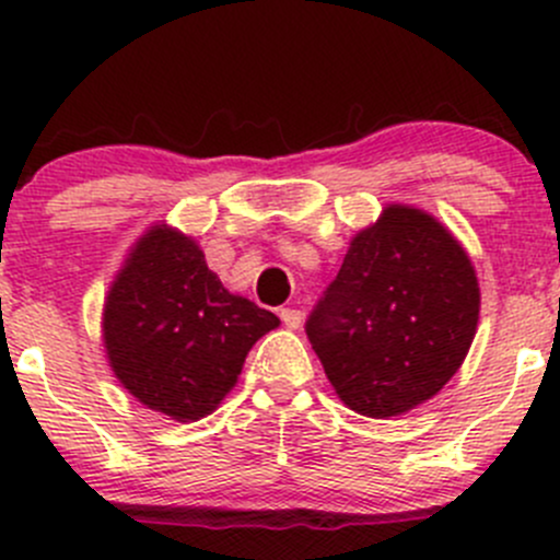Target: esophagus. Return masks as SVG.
Instances as JSON below:
<instances>
[{"label":"esophagus","instance_id":"1","mask_svg":"<svg viewBox=\"0 0 560 560\" xmlns=\"http://www.w3.org/2000/svg\"><path fill=\"white\" fill-rule=\"evenodd\" d=\"M279 316H281V322L290 327V330H298V327H301V322H303V314L298 312V308H281Z\"/></svg>","mask_w":560,"mask_h":560}]
</instances>
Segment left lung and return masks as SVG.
Segmentation results:
<instances>
[{"instance_id": "obj_1", "label": "left lung", "mask_w": 560, "mask_h": 560, "mask_svg": "<svg viewBox=\"0 0 560 560\" xmlns=\"http://www.w3.org/2000/svg\"><path fill=\"white\" fill-rule=\"evenodd\" d=\"M477 322V273L455 235L420 208L387 206L352 238L306 336L338 398L385 420L453 380Z\"/></svg>"}]
</instances>
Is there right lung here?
<instances>
[{
	"label": "right lung",
	"mask_w": 560,
	"mask_h": 560,
	"mask_svg": "<svg viewBox=\"0 0 560 560\" xmlns=\"http://www.w3.org/2000/svg\"><path fill=\"white\" fill-rule=\"evenodd\" d=\"M273 327L279 316L224 290L200 246L167 224L132 246L103 312L116 380L178 422L211 415L238 382L248 349Z\"/></svg>",
	"instance_id": "obj_1"
}]
</instances>
